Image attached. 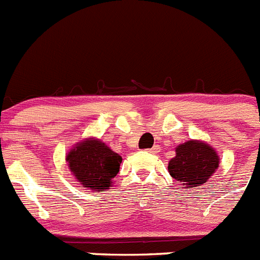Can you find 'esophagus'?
<instances>
[{"label":"esophagus","instance_id":"obj_1","mask_svg":"<svg viewBox=\"0 0 260 260\" xmlns=\"http://www.w3.org/2000/svg\"><path fill=\"white\" fill-rule=\"evenodd\" d=\"M147 151H148V152H151V153H157L158 151H160V147L153 146L152 148H150V150H147Z\"/></svg>","mask_w":260,"mask_h":260}]
</instances>
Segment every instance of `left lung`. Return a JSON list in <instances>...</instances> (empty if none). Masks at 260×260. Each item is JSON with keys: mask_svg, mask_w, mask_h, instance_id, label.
Listing matches in <instances>:
<instances>
[{"mask_svg": "<svg viewBox=\"0 0 260 260\" xmlns=\"http://www.w3.org/2000/svg\"><path fill=\"white\" fill-rule=\"evenodd\" d=\"M219 164V153L211 144L190 139L176 147V156L168 164V172L181 185L198 187L210 180Z\"/></svg>", "mask_w": 260, "mask_h": 260, "instance_id": "1", "label": "left lung"}]
</instances>
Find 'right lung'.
I'll list each match as a JSON object with an SVG mask.
<instances>
[{
	"label": "right lung",
	"mask_w": 260,
	"mask_h": 260,
	"mask_svg": "<svg viewBox=\"0 0 260 260\" xmlns=\"http://www.w3.org/2000/svg\"><path fill=\"white\" fill-rule=\"evenodd\" d=\"M66 161L80 187L102 192L113 185L122 157L99 138L89 137L73 146Z\"/></svg>",
	"instance_id": "right-lung-1"
}]
</instances>
